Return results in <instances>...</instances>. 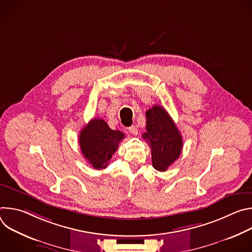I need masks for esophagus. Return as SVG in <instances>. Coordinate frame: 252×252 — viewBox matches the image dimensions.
<instances>
[{
    "label": "esophagus",
    "instance_id": "obj_1",
    "mask_svg": "<svg viewBox=\"0 0 252 252\" xmlns=\"http://www.w3.org/2000/svg\"><path fill=\"white\" fill-rule=\"evenodd\" d=\"M128 131H129V133H131L133 135H136L138 130H137V127L135 126H131L128 127Z\"/></svg>",
    "mask_w": 252,
    "mask_h": 252
}]
</instances>
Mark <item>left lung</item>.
<instances>
[{
	"label": "left lung",
	"mask_w": 252,
	"mask_h": 252,
	"mask_svg": "<svg viewBox=\"0 0 252 252\" xmlns=\"http://www.w3.org/2000/svg\"><path fill=\"white\" fill-rule=\"evenodd\" d=\"M146 116L147 132L142 137L151 147L153 166L158 171H165L181 156L182 134L162 106L154 105Z\"/></svg>",
	"instance_id": "8db88e82"
}]
</instances>
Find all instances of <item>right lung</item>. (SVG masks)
Returning a JSON list of instances; mask_svg holds the SVG:
<instances>
[{
  "label": "right lung",
  "instance_id": "right-lung-1",
  "mask_svg": "<svg viewBox=\"0 0 252 252\" xmlns=\"http://www.w3.org/2000/svg\"><path fill=\"white\" fill-rule=\"evenodd\" d=\"M125 133L112 129L101 119H93L79 135V143L85 158L95 169L105 168L117 152Z\"/></svg>",
  "mask_w": 252,
  "mask_h": 252
}]
</instances>
